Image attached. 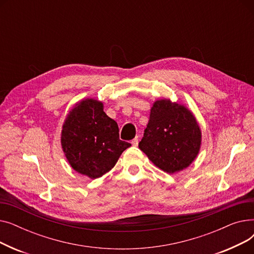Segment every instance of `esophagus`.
I'll list each match as a JSON object with an SVG mask.
<instances>
[{"label":"esophagus","instance_id":"obj_1","mask_svg":"<svg viewBox=\"0 0 254 254\" xmlns=\"http://www.w3.org/2000/svg\"><path fill=\"white\" fill-rule=\"evenodd\" d=\"M131 144L134 145V146H138V144H139V137H138V136H137L134 140L131 141Z\"/></svg>","mask_w":254,"mask_h":254}]
</instances>
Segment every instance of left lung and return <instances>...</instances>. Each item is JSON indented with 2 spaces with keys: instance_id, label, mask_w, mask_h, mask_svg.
I'll return each instance as SVG.
<instances>
[{
  "instance_id": "obj_1",
  "label": "left lung",
  "mask_w": 254,
  "mask_h": 254,
  "mask_svg": "<svg viewBox=\"0 0 254 254\" xmlns=\"http://www.w3.org/2000/svg\"><path fill=\"white\" fill-rule=\"evenodd\" d=\"M201 146V129L190 111L169 100L156 101L139 148L159 169L173 174L188 168Z\"/></svg>"
}]
</instances>
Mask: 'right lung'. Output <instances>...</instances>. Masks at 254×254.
<instances>
[{
    "label": "right lung",
    "mask_w": 254,
    "mask_h": 254,
    "mask_svg": "<svg viewBox=\"0 0 254 254\" xmlns=\"http://www.w3.org/2000/svg\"><path fill=\"white\" fill-rule=\"evenodd\" d=\"M62 146L72 168L95 179L109 172L130 144L119 139L118 126L104 112L103 104L87 99L66 117Z\"/></svg>",
    "instance_id": "add662e5"
}]
</instances>
